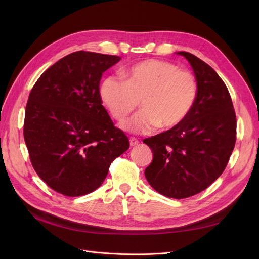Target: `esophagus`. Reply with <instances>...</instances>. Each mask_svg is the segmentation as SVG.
<instances>
[{"label": "esophagus", "mask_w": 259, "mask_h": 259, "mask_svg": "<svg viewBox=\"0 0 259 259\" xmlns=\"http://www.w3.org/2000/svg\"><path fill=\"white\" fill-rule=\"evenodd\" d=\"M138 144H139V140L136 139L135 137H131V138H130V145H131L132 147L137 146Z\"/></svg>", "instance_id": "esophagus-1"}]
</instances>
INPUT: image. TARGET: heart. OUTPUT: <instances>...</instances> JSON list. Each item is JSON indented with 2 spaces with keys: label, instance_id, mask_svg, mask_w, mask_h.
<instances>
[{
  "label": "heart",
  "instance_id": "1",
  "mask_svg": "<svg viewBox=\"0 0 259 259\" xmlns=\"http://www.w3.org/2000/svg\"><path fill=\"white\" fill-rule=\"evenodd\" d=\"M123 80L108 76L100 96L116 121H123L142 104L143 110L123 124L132 133L169 130L190 114L199 94L195 76L173 62L158 59L139 61L122 71Z\"/></svg>",
  "mask_w": 259,
  "mask_h": 259
}]
</instances>
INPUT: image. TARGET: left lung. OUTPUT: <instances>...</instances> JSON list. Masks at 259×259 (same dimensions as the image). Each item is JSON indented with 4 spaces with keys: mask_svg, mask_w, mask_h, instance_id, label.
<instances>
[{
    "mask_svg": "<svg viewBox=\"0 0 259 259\" xmlns=\"http://www.w3.org/2000/svg\"><path fill=\"white\" fill-rule=\"evenodd\" d=\"M177 54L190 62L198 98L182 124L144 139L153 152L145 176L159 193L186 199L223 174L236 145L237 117L229 91L215 70L190 53Z\"/></svg>",
    "mask_w": 259,
    "mask_h": 259,
    "instance_id": "8db88e82",
    "label": "left lung"
}]
</instances>
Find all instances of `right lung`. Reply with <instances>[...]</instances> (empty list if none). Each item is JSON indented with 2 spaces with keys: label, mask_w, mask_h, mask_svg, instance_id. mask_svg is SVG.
I'll list each match as a JSON object with an SVG mask.
<instances>
[{
  "label": "right lung",
  "mask_w": 259,
  "mask_h": 259,
  "mask_svg": "<svg viewBox=\"0 0 259 259\" xmlns=\"http://www.w3.org/2000/svg\"><path fill=\"white\" fill-rule=\"evenodd\" d=\"M120 59L74 52L44 71L30 92L23 137L36 174L56 192L80 197L96 190L130 148L99 92L101 75Z\"/></svg>",
  "instance_id": "1"
}]
</instances>
